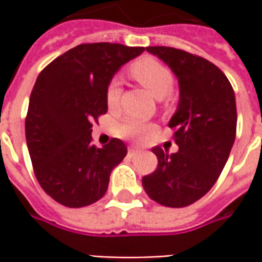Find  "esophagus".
<instances>
[{
  "label": "esophagus",
  "mask_w": 262,
  "mask_h": 262,
  "mask_svg": "<svg viewBox=\"0 0 262 262\" xmlns=\"http://www.w3.org/2000/svg\"><path fill=\"white\" fill-rule=\"evenodd\" d=\"M137 153H138V148H137V147H129V148H128V156H136Z\"/></svg>",
  "instance_id": "34e87169"
}]
</instances>
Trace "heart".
<instances>
[{
	"label": "heart",
	"mask_w": 262,
	"mask_h": 262,
	"mask_svg": "<svg viewBox=\"0 0 262 262\" xmlns=\"http://www.w3.org/2000/svg\"><path fill=\"white\" fill-rule=\"evenodd\" d=\"M129 73L156 99L166 97L173 87L172 70L166 64H163L162 61H159L153 56L140 58L138 61H136L133 66L129 67ZM119 96H121V86H119V81L114 78L106 89V103L111 109H115L118 106ZM151 129H153V126L144 122V121H141V119L126 118L118 128V133L124 138L138 141V140H143L147 134H150Z\"/></svg>",
	"instance_id": "1"
}]
</instances>
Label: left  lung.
<instances>
[{
    "label": "left lung",
    "instance_id": "8db88e82",
    "mask_svg": "<svg viewBox=\"0 0 262 262\" xmlns=\"http://www.w3.org/2000/svg\"><path fill=\"white\" fill-rule=\"evenodd\" d=\"M178 78L179 102L169 121L179 150L160 147L157 169L143 178L146 194L166 207H186L216 184L236 137V100L227 77L201 56L167 46H147Z\"/></svg>",
    "mask_w": 262,
    "mask_h": 262
}]
</instances>
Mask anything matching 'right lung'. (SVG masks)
Returning a JSON list of instances; mask_svg holds the SVG:
<instances>
[{
	"mask_svg": "<svg viewBox=\"0 0 262 262\" xmlns=\"http://www.w3.org/2000/svg\"><path fill=\"white\" fill-rule=\"evenodd\" d=\"M141 46L83 43L58 56L37 76L26 116V141L35 175L56 203L86 207L105 195L109 176L126 156L119 138L97 148L92 122L107 112L106 89Z\"/></svg>",
	"mask_w": 262,
	"mask_h": 262,
	"instance_id": "add662e5",
	"label": "right lung"
}]
</instances>
